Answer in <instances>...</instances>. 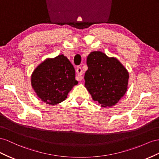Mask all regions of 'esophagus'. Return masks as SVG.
Segmentation results:
<instances>
[{"instance_id": "34e87169", "label": "esophagus", "mask_w": 159, "mask_h": 159, "mask_svg": "<svg viewBox=\"0 0 159 159\" xmlns=\"http://www.w3.org/2000/svg\"><path fill=\"white\" fill-rule=\"evenodd\" d=\"M76 79L78 80V81H80L81 80L83 79V70L82 69H81V67H79L78 66L76 68Z\"/></svg>"}]
</instances>
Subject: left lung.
I'll return each instance as SVG.
<instances>
[{
	"mask_svg": "<svg viewBox=\"0 0 159 159\" xmlns=\"http://www.w3.org/2000/svg\"><path fill=\"white\" fill-rule=\"evenodd\" d=\"M87 64L84 87L93 101L105 108L115 105L127 90V69L116 58L108 57L101 51L90 52Z\"/></svg>",
	"mask_w": 159,
	"mask_h": 159,
	"instance_id": "obj_1",
	"label": "left lung"
}]
</instances>
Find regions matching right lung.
<instances>
[{"instance_id":"obj_1","label":"right lung","mask_w":159,"mask_h":159,"mask_svg":"<svg viewBox=\"0 0 159 159\" xmlns=\"http://www.w3.org/2000/svg\"><path fill=\"white\" fill-rule=\"evenodd\" d=\"M31 86L37 97L49 105H56L67 98L78 81L75 70L64 54L47 58L31 75Z\"/></svg>"}]
</instances>
